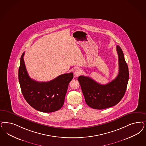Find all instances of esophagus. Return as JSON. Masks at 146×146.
<instances>
[{"instance_id": "esophagus-1", "label": "esophagus", "mask_w": 146, "mask_h": 146, "mask_svg": "<svg viewBox=\"0 0 146 146\" xmlns=\"http://www.w3.org/2000/svg\"><path fill=\"white\" fill-rule=\"evenodd\" d=\"M81 73V70L80 68H76L74 70V74L76 76H79Z\"/></svg>"}]
</instances>
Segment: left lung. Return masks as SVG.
<instances>
[{
    "mask_svg": "<svg viewBox=\"0 0 146 146\" xmlns=\"http://www.w3.org/2000/svg\"><path fill=\"white\" fill-rule=\"evenodd\" d=\"M116 50L119 72L115 79L106 85H101L88 76L78 78L86 103L92 108L104 110L115 106L125 94L129 79L128 67L119 46H116Z\"/></svg>",
    "mask_w": 146,
    "mask_h": 146,
    "instance_id": "left-lung-1",
    "label": "left lung"
}]
</instances>
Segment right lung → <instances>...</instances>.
Listing matches in <instances>:
<instances>
[{
  "label": "right lung",
  "instance_id": "obj_1",
  "mask_svg": "<svg viewBox=\"0 0 146 146\" xmlns=\"http://www.w3.org/2000/svg\"><path fill=\"white\" fill-rule=\"evenodd\" d=\"M20 58L18 78L23 95L28 104L37 111L51 113L62 107L68 84L73 78V73L58 76L48 82H38L29 76L24 60Z\"/></svg>",
  "mask_w": 146,
  "mask_h": 146
}]
</instances>
